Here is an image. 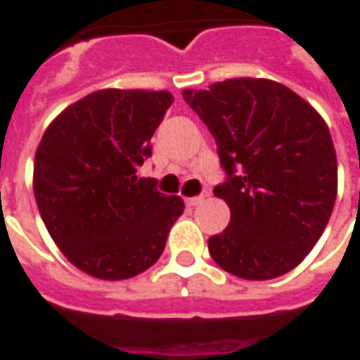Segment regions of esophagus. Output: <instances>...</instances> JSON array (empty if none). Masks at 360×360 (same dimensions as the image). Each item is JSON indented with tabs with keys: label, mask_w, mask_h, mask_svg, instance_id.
Returning a JSON list of instances; mask_svg holds the SVG:
<instances>
[{
	"label": "esophagus",
	"mask_w": 360,
	"mask_h": 360,
	"mask_svg": "<svg viewBox=\"0 0 360 360\" xmlns=\"http://www.w3.org/2000/svg\"><path fill=\"white\" fill-rule=\"evenodd\" d=\"M201 201H203V195H195V198H188L186 203H188L190 207H195V205H200Z\"/></svg>",
	"instance_id": "34e87169"
}]
</instances>
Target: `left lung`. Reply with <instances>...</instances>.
I'll list each match as a JSON object with an SVG mask.
<instances>
[{
    "label": "left lung",
    "mask_w": 360,
    "mask_h": 360,
    "mask_svg": "<svg viewBox=\"0 0 360 360\" xmlns=\"http://www.w3.org/2000/svg\"><path fill=\"white\" fill-rule=\"evenodd\" d=\"M182 96L215 137L229 174L213 192L226 201L231 223L207 240L211 257L250 281L289 274L322 236L338 195L323 118L271 79H226Z\"/></svg>",
    "instance_id": "obj_1"
}]
</instances>
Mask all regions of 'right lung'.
Listing matches in <instances>:
<instances>
[{
	"mask_svg": "<svg viewBox=\"0 0 360 360\" xmlns=\"http://www.w3.org/2000/svg\"><path fill=\"white\" fill-rule=\"evenodd\" d=\"M174 96L168 91L103 89L46 127L32 188L52 240L91 277L122 281L157 262L184 201L137 178L151 137Z\"/></svg>",
	"mask_w": 360,
	"mask_h": 360,
	"instance_id": "right-lung-1",
	"label": "right lung"
}]
</instances>
